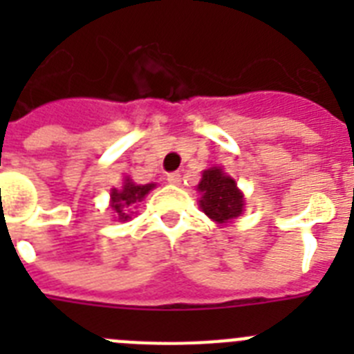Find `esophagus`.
I'll return each instance as SVG.
<instances>
[{
  "instance_id": "esophagus-1",
  "label": "esophagus",
  "mask_w": 354,
  "mask_h": 354,
  "mask_svg": "<svg viewBox=\"0 0 354 354\" xmlns=\"http://www.w3.org/2000/svg\"><path fill=\"white\" fill-rule=\"evenodd\" d=\"M167 180L170 184H174V186H180V183H183V175H180L179 171H171V174H168Z\"/></svg>"
}]
</instances>
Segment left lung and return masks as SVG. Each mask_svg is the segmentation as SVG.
<instances>
[{
  "label": "left lung",
  "instance_id": "8db88e82",
  "mask_svg": "<svg viewBox=\"0 0 354 354\" xmlns=\"http://www.w3.org/2000/svg\"><path fill=\"white\" fill-rule=\"evenodd\" d=\"M196 189L202 195V198L198 200L200 209L216 223H228L245 211L243 193L237 189L236 180L225 174L223 168L212 167L204 170Z\"/></svg>",
  "mask_w": 354,
  "mask_h": 354
}]
</instances>
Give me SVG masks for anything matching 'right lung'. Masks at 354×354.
Here are the masks:
<instances>
[{
  "instance_id": "add662e5",
  "label": "right lung",
  "mask_w": 354,
  "mask_h": 354,
  "mask_svg": "<svg viewBox=\"0 0 354 354\" xmlns=\"http://www.w3.org/2000/svg\"><path fill=\"white\" fill-rule=\"evenodd\" d=\"M154 183L134 184L129 177H126V183H124L120 189H117V187L111 189V209H113L115 216L120 221L129 220L134 205L142 202L145 195H149L150 189H154Z\"/></svg>"
}]
</instances>
